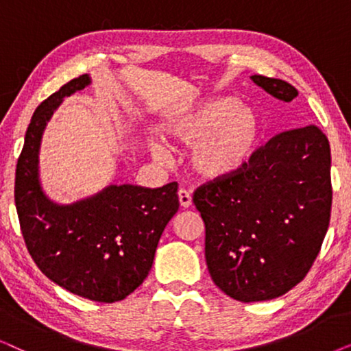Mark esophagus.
I'll return each mask as SVG.
<instances>
[{"label":"esophagus","mask_w":351,"mask_h":351,"mask_svg":"<svg viewBox=\"0 0 351 351\" xmlns=\"http://www.w3.org/2000/svg\"><path fill=\"white\" fill-rule=\"evenodd\" d=\"M179 203L184 209L190 208V206H191V195L185 189L179 190Z\"/></svg>","instance_id":"obj_1"}]
</instances>
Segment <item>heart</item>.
Listing matches in <instances>:
<instances>
[{
  "label": "heart",
  "instance_id": "heart-1",
  "mask_svg": "<svg viewBox=\"0 0 351 351\" xmlns=\"http://www.w3.org/2000/svg\"><path fill=\"white\" fill-rule=\"evenodd\" d=\"M162 137L174 145H191L189 162L204 180H225L237 176L251 160L258 138V121L251 110L232 97L203 99L162 123ZM152 155L169 160L166 145L148 141Z\"/></svg>",
  "mask_w": 351,
  "mask_h": 351
}]
</instances>
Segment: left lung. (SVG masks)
I'll return each mask as SVG.
<instances>
[{
  "label": "left lung",
  "instance_id": "1",
  "mask_svg": "<svg viewBox=\"0 0 351 351\" xmlns=\"http://www.w3.org/2000/svg\"><path fill=\"white\" fill-rule=\"evenodd\" d=\"M251 80L282 102L299 95L282 80ZM193 203L206 225L215 286L239 302L276 299L304 280L328 232V137L313 124L278 134L237 176L196 189Z\"/></svg>",
  "mask_w": 351,
  "mask_h": 351
}]
</instances>
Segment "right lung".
<instances>
[{"mask_svg": "<svg viewBox=\"0 0 351 351\" xmlns=\"http://www.w3.org/2000/svg\"><path fill=\"white\" fill-rule=\"evenodd\" d=\"M89 84L90 76L81 75L35 110L17 161L14 198L38 268L71 294L113 304L147 278L179 196L177 182H171L160 189L112 184L71 204L47 198L40 180L43 132L62 100Z\"/></svg>", "mask_w": 351, "mask_h": 351, "instance_id": "1", "label": "right lung"}]
</instances>
